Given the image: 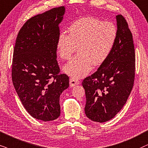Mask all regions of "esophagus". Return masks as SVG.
<instances>
[{"mask_svg": "<svg viewBox=\"0 0 148 148\" xmlns=\"http://www.w3.org/2000/svg\"><path fill=\"white\" fill-rule=\"evenodd\" d=\"M80 84V81L78 79H76L74 78H70V85L71 87H74L76 85Z\"/></svg>", "mask_w": 148, "mask_h": 148, "instance_id": "1", "label": "esophagus"}]
</instances>
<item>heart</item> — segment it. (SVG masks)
Returning <instances> with one entry per match:
<instances>
[{
  "mask_svg": "<svg viewBox=\"0 0 148 148\" xmlns=\"http://www.w3.org/2000/svg\"><path fill=\"white\" fill-rule=\"evenodd\" d=\"M68 35L61 33L56 48L61 59L69 61L78 50V55L63 68L65 73L79 78L87 75L91 65H102L110 55L117 36V27L111 22L93 17H84L72 23Z\"/></svg>",
  "mask_w": 148,
  "mask_h": 148,
  "instance_id": "obj_1",
  "label": "heart"
}]
</instances>
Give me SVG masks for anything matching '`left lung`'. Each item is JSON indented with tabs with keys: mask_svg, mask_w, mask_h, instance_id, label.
<instances>
[{
	"mask_svg": "<svg viewBox=\"0 0 148 148\" xmlns=\"http://www.w3.org/2000/svg\"><path fill=\"white\" fill-rule=\"evenodd\" d=\"M117 36L107 59L96 72L83 80L85 112L89 119L105 122L126 104L134 85L135 53L131 31L121 15L116 16Z\"/></svg>",
	"mask_w": 148,
	"mask_h": 148,
	"instance_id": "obj_1",
	"label": "left lung"
}]
</instances>
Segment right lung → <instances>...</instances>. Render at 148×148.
<instances>
[{"label":"right lung","instance_id":"add662e5","mask_svg":"<svg viewBox=\"0 0 148 148\" xmlns=\"http://www.w3.org/2000/svg\"><path fill=\"white\" fill-rule=\"evenodd\" d=\"M65 7H55L27 20L17 36L12 77L22 104L34 118L44 121L57 119L59 97L69 87V77L59 74L57 61L59 24Z\"/></svg>","mask_w":148,"mask_h":148}]
</instances>
